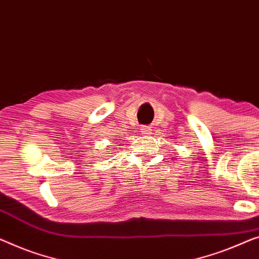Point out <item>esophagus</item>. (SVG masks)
I'll return each mask as SVG.
<instances>
[{
	"label": "esophagus",
	"mask_w": 259,
	"mask_h": 259,
	"mask_svg": "<svg viewBox=\"0 0 259 259\" xmlns=\"http://www.w3.org/2000/svg\"><path fill=\"white\" fill-rule=\"evenodd\" d=\"M141 133L143 135H150V134H151V128H150V126H148V125H143L141 128Z\"/></svg>",
	"instance_id": "34e87169"
}]
</instances>
